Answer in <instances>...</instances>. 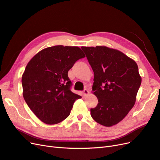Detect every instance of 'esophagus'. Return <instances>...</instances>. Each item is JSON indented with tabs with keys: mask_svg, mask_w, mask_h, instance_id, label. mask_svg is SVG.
Segmentation results:
<instances>
[{
	"mask_svg": "<svg viewBox=\"0 0 160 160\" xmlns=\"http://www.w3.org/2000/svg\"><path fill=\"white\" fill-rule=\"evenodd\" d=\"M83 95H84V96H87L88 95H89V91L88 89H85V90L83 91Z\"/></svg>",
	"mask_w": 160,
	"mask_h": 160,
	"instance_id": "34e87169",
	"label": "esophagus"
}]
</instances>
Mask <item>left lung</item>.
<instances>
[{
  "label": "left lung",
  "instance_id": "8db88e82",
  "mask_svg": "<svg viewBox=\"0 0 160 160\" xmlns=\"http://www.w3.org/2000/svg\"><path fill=\"white\" fill-rule=\"evenodd\" d=\"M94 72L93 93L98 104L91 109L96 122L111 127L123 120L133 108L142 83L134 60L105 46L82 47Z\"/></svg>",
  "mask_w": 160,
  "mask_h": 160
}]
</instances>
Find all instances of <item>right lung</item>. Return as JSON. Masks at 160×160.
<instances>
[{"instance_id":"right-lung-1","label":"right lung","mask_w":160,"mask_h":160,"mask_svg":"<svg viewBox=\"0 0 160 160\" xmlns=\"http://www.w3.org/2000/svg\"><path fill=\"white\" fill-rule=\"evenodd\" d=\"M79 47L56 45L45 48L28 62L22 75V95L37 117L46 124L62 122L81 97L71 91L68 71L85 57Z\"/></svg>"}]
</instances>
